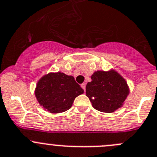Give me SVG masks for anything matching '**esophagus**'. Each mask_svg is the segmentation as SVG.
Instances as JSON below:
<instances>
[{"mask_svg": "<svg viewBox=\"0 0 157 157\" xmlns=\"http://www.w3.org/2000/svg\"><path fill=\"white\" fill-rule=\"evenodd\" d=\"M81 87L83 89V90L85 91V90H86V83H82V84H81Z\"/></svg>", "mask_w": 157, "mask_h": 157, "instance_id": "34e87169", "label": "esophagus"}]
</instances>
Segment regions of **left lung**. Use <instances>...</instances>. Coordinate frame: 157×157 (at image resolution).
Here are the masks:
<instances>
[{
  "label": "left lung",
  "mask_w": 157,
  "mask_h": 157,
  "mask_svg": "<svg viewBox=\"0 0 157 157\" xmlns=\"http://www.w3.org/2000/svg\"><path fill=\"white\" fill-rule=\"evenodd\" d=\"M129 94L126 81L115 70L96 71L86 86V95L99 112L111 113L122 106Z\"/></svg>",
  "instance_id": "left-lung-1"
}]
</instances>
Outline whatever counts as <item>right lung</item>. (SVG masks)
<instances>
[{"mask_svg": "<svg viewBox=\"0 0 157 157\" xmlns=\"http://www.w3.org/2000/svg\"><path fill=\"white\" fill-rule=\"evenodd\" d=\"M83 90L74 77L63 73H49L43 76L36 85L38 101L51 113H61L71 108L74 99Z\"/></svg>", "mask_w": 157, "mask_h": 157, "instance_id": "add662e5", "label": "right lung"}]
</instances>
